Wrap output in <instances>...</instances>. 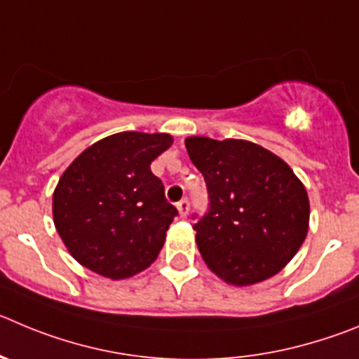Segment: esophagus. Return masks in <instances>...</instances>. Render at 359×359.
<instances>
[{
  "label": "esophagus",
  "instance_id": "34e87169",
  "mask_svg": "<svg viewBox=\"0 0 359 359\" xmlns=\"http://www.w3.org/2000/svg\"><path fill=\"white\" fill-rule=\"evenodd\" d=\"M177 212H180V217H187L189 215V210H190V203L189 199H182V201L176 205Z\"/></svg>",
  "mask_w": 359,
  "mask_h": 359
}]
</instances>
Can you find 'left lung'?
Returning <instances> with one entry per match:
<instances>
[{"label": "left lung", "mask_w": 359, "mask_h": 359, "mask_svg": "<svg viewBox=\"0 0 359 359\" xmlns=\"http://www.w3.org/2000/svg\"><path fill=\"white\" fill-rule=\"evenodd\" d=\"M185 146L210 196V212L194 226L210 271L233 287L281 272L310 228L308 192L290 165L251 140L194 135Z\"/></svg>", "instance_id": "left-lung-1"}]
</instances>
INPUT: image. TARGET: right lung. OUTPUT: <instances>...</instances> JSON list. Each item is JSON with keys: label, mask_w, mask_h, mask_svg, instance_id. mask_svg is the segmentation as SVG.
<instances>
[{"label": "right lung", "mask_w": 359, "mask_h": 359, "mask_svg": "<svg viewBox=\"0 0 359 359\" xmlns=\"http://www.w3.org/2000/svg\"><path fill=\"white\" fill-rule=\"evenodd\" d=\"M172 135L121 131L97 140L64 170L53 222L71 256L103 278L128 279L158 258L177 210L151 162Z\"/></svg>", "instance_id": "obj_1"}]
</instances>
